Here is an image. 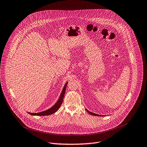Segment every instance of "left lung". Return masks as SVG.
Wrapping results in <instances>:
<instances>
[{
    "label": "left lung",
    "instance_id": "obj_1",
    "mask_svg": "<svg viewBox=\"0 0 147 147\" xmlns=\"http://www.w3.org/2000/svg\"><path fill=\"white\" fill-rule=\"evenodd\" d=\"M86 111L89 113V114H91V115H94V116H98V117H101L102 115H98V114H96V113H92V112H90V111H89L88 109H86Z\"/></svg>",
    "mask_w": 147,
    "mask_h": 147
}]
</instances>
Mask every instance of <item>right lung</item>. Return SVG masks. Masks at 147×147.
<instances>
[{
  "label": "right lung",
  "instance_id": "1",
  "mask_svg": "<svg viewBox=\"0 0 147 147\" xmlns=\"http://www.w3.org/2000/svg\"><path fill=\"white\" fill-rule=\"evenodd\" d=\"M67 84H68V82H67L66 84H65L64 86H63V89H62V91L61 92V94L60 95V97H59L58 100L57 101L56 103L52 107H50V109H49L46 111H42V112H39V113H30V112H28V113L29 114L31 115L46 116V115H52V114L55 113L56 111H58V110L59 109L62 103V101H63V97H64V95H65Z\"/></svg>",
  "mask_w": 147,
  "mask_h": 147
}]
</instances>
